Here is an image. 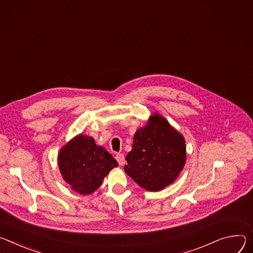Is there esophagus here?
Returning a JSON list of instances; mask_svg holds the SVG:
<instances>
[{
    "instance_id": "esophagus-1",
    "label": "esophagus",
    "mask_w": 253,
    "mask_h": 253,
    "mask_svg": "<svg viewBox=\"0 0 253 253\" xmlns=\"http://www.w3.org/2000/svg\"><path fill=\"white\" fill-rule=\"evenodd\" d=\"M116 160L118 161V163L121 165V166H123L124 164H125V156H124V154H117L116 155Z\"/></svg>"
}]
</instances>
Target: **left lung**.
<instances>
[{"instance_id":"obj_1","label":"left lung","mask_w":253,"mask_h":253,"mask_svg":"<svg viewBox=\"0 0 253 253\" xmlns=\"http://www.w3.org/2000/svg\"><path fill=\"white\" fill-rule=\"evenodd\" d=\"M186 160L185 139L163 117L155 115L136 130L127 154L126 173L148 191H160L173 183Z\"/></svg>"}]
</instances>
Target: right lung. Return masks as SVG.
Listing matches in <instances>:
<instances>
[{
	"label": "right lung",
	"mask_w": 253,
	"mask_h": 253,
	"mask_svg": "<svg viewBox=\"0 0 253 253\" xmlns=\"http://www.w3.org/2000/svg\"><path fill=\"white\" fill-rule=\"evenodd\" d=\"M58 165L65 182L79 194L88 195L100 187L118 162L102 147L96 146L92 137L80 134L62 148Z\"/></svg>",
	"instance_id": "right-lung-1"
}]
</instances>
